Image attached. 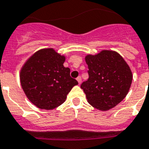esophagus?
I'll return each mask as SVG.
<instances>
[{"label":"esophagus","instance_id":"34e87169","mask_svg":"<svg viewBox=\"0 0 149 149\" xmlns=\"http://www.w3.org/2000/svg\"><path fill=\"white\" fill-rule=\"evenodd\" d=\"M77 80L78 81L79 84H80L81 82H82V79H81L80 77H77Z\"/></svg>","mask_w":149,"mask_h":149}]
</instances>
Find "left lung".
Returning <instances> with one entry per match:
<instances>
[{"mask_svg":"<svg viewBox=\"0 0 149 149\" xmlns=\"http://www.w3.org/2000/svg\"><path fill=\"white\" fill-rule=\"evenodd\" d=\"M85 60L89 79L82 83L87 102L101 111L114 108L124 100L132 81V72L125 60L114 50L102 49Z\"/></svg>","mask_w":149,"mask_h":149,"instance_id":"left-lung-1","label":"left lung"}]
</instances>
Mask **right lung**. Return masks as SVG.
Instances as JSON below:
<instances>
[{
	"label": "right lung",
	"mask_w": 149,
	"mask_h": 149,
	"mask_svg": "<svg viewBox=\"0 0 149 149\" xmlns=\"http://www.w3.org/2000/svg\"><path fill=\"white\" fill-rule=\"evenodd\" d=\"M66 56L54 48L37 50L26 60L20 71L24 93L40 109L51 110L66 101L67 94L78 85L70 70L63 66Z\"/></svg>",
	"instance_id": "1"
}]
</instances>
